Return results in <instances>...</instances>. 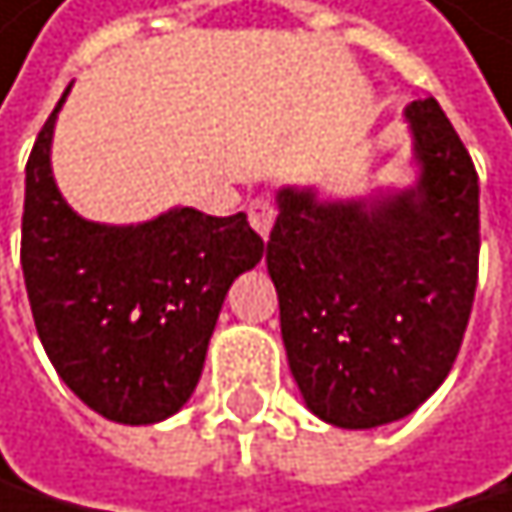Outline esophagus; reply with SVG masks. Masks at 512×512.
<instances>
[{
	"label": "esophagus",
	"instance_id": "esophagus-1",
	"mask_svg": "<svg viewBox=\"0 0 512 512\" xmlns=\"http://www.w3.org/2000/svg\"><path fill=\"white\" fill-rule=\"evenodd\" d=\"M273 218H276V208H273V202L270 199H251V205H248V221H251V227L258 230L264 239L270 236V227H273Z\"/></svg>",
	"mask_w": 512,
	"mask_h": 512
}]
</instances>
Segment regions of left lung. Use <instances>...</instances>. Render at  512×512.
<instances>
[{
	"instance_id": "1",
	"label": "left lung",
	"mask_w": 512,
	"mask_h": 512,
	"mask_svg": "<svg viewBox=\"0 0 512 512\" xmlns=\"http://www.w3.org/2000/svg\"><path fill=\"white\" fill-rule=\"evenodd\" d=\"M405 116L415 190L371 208L282 190L267 242L291 375L347 430L399 421L445 381L476 298L479 174L436 97Z\"/></svg>"
}]
</instances>
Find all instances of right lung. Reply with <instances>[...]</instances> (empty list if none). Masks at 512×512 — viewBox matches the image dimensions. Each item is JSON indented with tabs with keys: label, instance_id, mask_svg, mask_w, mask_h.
I'll use <instances>...</instances> for the list:
<instances>
[{
	"label": "right lung",
	"instance_id": "obj_1",
	"mask_svg": "<svg viewBox=\"0 0 512 512\" xmlns=\"http://www.w3.org/2000/svg\"><path fill=\"white\" fill-rule=\"evenodd\" d=\"M67 97V94H64ZM45 119L27 159L21 267L39 341L64 384L97 415L156 424L196 390L233 279L264 254L239 211L174 208L137 227L82 221L51 178Z\"/></svg>",
	"mask_w": 512,
	"mask_h": 512
}]
</instances>
